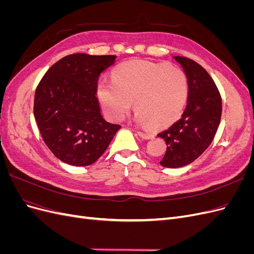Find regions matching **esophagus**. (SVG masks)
<instances>
[{
    "instance_id": "esophagus-1",
    "label": "esophagus",
    "mask_w": 254,
    "mask_h": 254,
    "mask_svg": "<svg viewBox=\"0 0 254 254\" xmlns=\"http://www.w3.org/2000/svg\"><path fill=\"white\" fill-rule=\"evenodd\" d=\"M137 134H139L142 139H145V140H149L152 137V134L149 133V132H145V131H137Z\"/></svg>"
}]
</instances>
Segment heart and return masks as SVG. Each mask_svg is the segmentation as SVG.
I'll list each match as a JSON object with an SVG mask.
<instances>
[{"label": "heart", "mask_w": 254, "mask_h": 254, "mask_svg": "<svg viewBox=\"0 0 254 254\" xmlns=\"http://www.w3.org/2000/svg\"><path fill=\"white\" fill-rule=\"evenodd\" d=\"M96 94L113 120L124 119L133 102L137 123L164 127L178 119L186 107L189 81L186 73L177 66L132 60L115 67L112 81L99 80Z\"/></svg>", "instance_id": "obj_1"}]
</instances>
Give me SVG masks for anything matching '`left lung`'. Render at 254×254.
<instances>
[{"label":"left lung","instance_id":"obj_1","mask_svg":"<svg viewBox=\"0 0 254 254\" xmlns=\"http://www.w3.org/2000/svg\"><path fill=\"white\" fill-rule=\"evenodd\" d=\"M173 58L187 75L189 96L180 120L158 134L167 145L160 164L168 168L186 166L201 156L212 143L221 118V97L210 74L190 58Z\"/></svg>","mask_w":254,"mask_h":254}]
</instances>
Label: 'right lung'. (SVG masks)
<instances>
[{"label": "right lung", "instance_id": "1", "mask_svg": "<svg viewBox=\"0 0 254 254\" xmlns=\"http://www.w3.org/2000/svg\"><path fill=\"white\" fill-rule=\"evenodd\" d=\"M117 56L73 54L53 64L36 89L34 115L56 158L87 166L101 157L120 125L107 122L96 97L99 75Z\"/></svg>", "mask_w": 254, "mask_h": 254}]
</instances>
